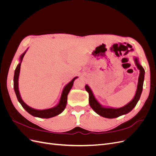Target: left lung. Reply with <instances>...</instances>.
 <instances>
[{
  "instance_id": "obj_1",
  "label": "left lung",
  "mask_w": 156,
  "mask_h": 156,
  "mask_svg": "<svg viewBox=\"0 0 156 156\" xmlns=\"http://www.w3.org/2000/svg\"><path fill=\"white\" fill-rule=\"evenodd\" d=\"M135 61L136 66H137L138 69L140 70L137 89H136V92L134 98L128 103V104H127L124 107H122L119 108L103 107L96 100L95 97H94L91 89L90 88V87L87 85V84L85 86L86 90L89 94L90 105L92 109L96 113H98V115H100V116L105 118H107V119H115V118H117L120 116L126 115L127 113L129 112L135 107L136 103H137L139 100L140 99L141 93H142V91H143L145 72L142 66H140V64L139 63L138 59L135 58Z\"/></svg>"
}]
</instances>
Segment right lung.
I'll return each mask as SVG.
<instances>
[{"mask_svg": "<svg viewBox=\"0 0 156 156\" xmlns=\"http://www.w3.org/2000/svg\"><path fill=\"white\" fill-rule=\"evenodd\" d=\"M25 53L26 51L20 57L21 62L17 66L16 69L15 70V73H14V77H13V88H14V90H15L16 96L19 102L21 103L22 107L24 108L29 113V114L36 117L42 118V119H49V118L53 117L60 114V113L65 109L66 106V104H67L68 94L70 91L71 88H72V87H73L75 79L77 78V77H75V78H73L72 81H71L67 85L64 87L62 93V95H61L60 102L56 107L49 108V109H45V110H36V109H34V108H32L28 106L26 103H25V102L22 100L20 92H19V88H18V79H19V75H20V66H21V64L23 60V58L25 55Z\"/></svg>", "mask_w": 156, "mask_h": 156, "instance_id": "1", "label": "right lung"}]
</instances>
